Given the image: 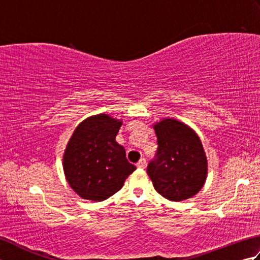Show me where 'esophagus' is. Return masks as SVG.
Returning a JSON list of instances; mask_svg holds the SVG:
<instances>
[{"label": "esophagus", "instance_id": "34e87169", "mask_svg": "<svg viewBox=\"0 0 260 260\" xmlns=\"http://www.w3.org/2000/svg\"><path fill=\"white\" fill-rule=\"evenodd\" d=\"M136 167L139 168V169H145V167H146V159L145 158H141L140 161L137 162Z\"/></svg>", "mask_w": 260, "mask_h": 260}]
</instances>
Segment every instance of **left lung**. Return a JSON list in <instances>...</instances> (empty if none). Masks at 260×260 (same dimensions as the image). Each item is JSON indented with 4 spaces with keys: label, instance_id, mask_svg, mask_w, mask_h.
I'll use <instances>...</instances> for the list:
<instances>
[{
    "label": "left lung",
    "instance_id": "8db88e82",
    "mask_svg": "<svg viewBox=\"0 0 260 260\" xmlns=\"http://www.w3.org/2000/svg\"><path fill=\"white\" fill-rule=\"evenodd\" d=\"M157 137L155 158L147 174L154 189L171 201L190 199L202 189L208 161L202 143L191 127L174 118H164L153 126Z\"/></svg>",
    "mask_w": 260,
    "mask_h": 260
}]
</instances>
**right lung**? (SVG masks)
Wrapping results in <instances>:
<instances>
[{"instance_id": "obj_1", "label": "right lung", "mask_w": 260, "mask_h": 260, "mask_svg": "<svg viewBox=\"0 0 260 260\" xmlns=\"http://www.w3.org/2000/svg\"><path fill=\"white\" fill-rule=\"evenodd\" d=\"M121 120L99 114L82 120L63 154V172L69 185L86 200L104 201L124 185L136 170L116 142Z\"/></svg>"}]
</instances>
